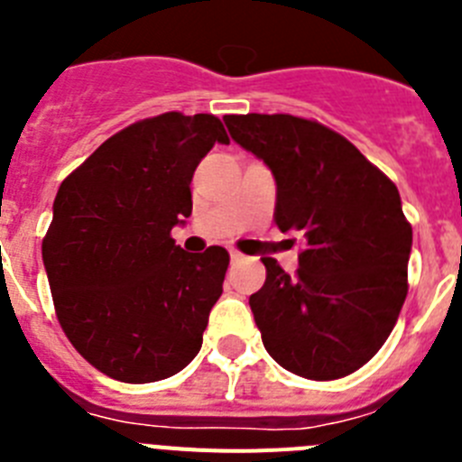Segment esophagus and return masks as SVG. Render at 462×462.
I'll list each match as a JSON object with an SVG mask.
<instances>
[{
  "instance_id": "34e87169",
  "label": "esophagus",
  "mask_w": 462,
  "mask_h": 462,
  "mask_svg": "<svg viewBox=\"0 0 462 462\" xmlns=\"http://www.w3.org/2000/svg\"><path fill=\"white\" fill-rule=\"evenodd\" d=\"M228 254H231V261H240V259H245V254H240L238 250H231V252H228Z\"/></svg>"
}]
</instances>
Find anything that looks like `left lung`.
I'll return each mask as SVG.
<instances>
[{
    "label": "left lung",
    "instance_id": "obj_1",
    "mask_svg": "<svg viewBox=\"0 0 462 462\" xmlns=\"http://www.w3.org/2000/svg\"><path fill=\"white\" fill-rule=\"evenodd\" d=\"M228 134L273 171L275 224L303 236L296 275L263 256L250 308L266 352L314 382L352 374L391 336L407 296L411 226L398 187L328 126L226 116Z\"/></svg>",
    "mask_w": 462,
    "mask_h": 462
}]
</instances>
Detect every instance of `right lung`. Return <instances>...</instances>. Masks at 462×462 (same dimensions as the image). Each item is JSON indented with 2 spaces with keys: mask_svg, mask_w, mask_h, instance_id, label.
<instances>
[{
  "mask_svg": "<svg viewBox=\"0 0 462 462\" xmlns=\"http://www.w3.org/2000/svg\"><path fill=\"white\" fill-rule=\"evenodd\" d=\"M215 116L164 113L101 143L60 185L41 252L57 319L76 352L126 383L180 373L222 296L228 252L189 254L171 228L191 215V175Z\"/></svg>",
  "mask_w": 462,
  "mask_h": 462,
  "instance_id": "obj_1",
  "label": "right lung"
}]
</instances>
